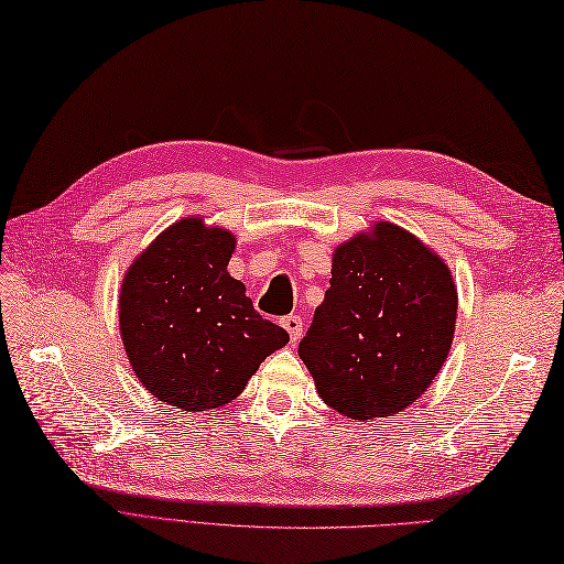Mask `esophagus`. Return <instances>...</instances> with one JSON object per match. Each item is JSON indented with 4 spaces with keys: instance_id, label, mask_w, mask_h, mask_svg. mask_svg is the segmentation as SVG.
<instances>
[{
    "instance_id": "esophagus-1",
    "label": "esophagus",
    "mask_w": 564,
    "mask_h": 564,
    "mask_svg": "<svg viewBox=\"0 0 564 564\" xmlns=\"http://www.w3.org/2000/svg\"><path fill=\"white\" fill-rule=\"evenodd\" d=\"M280 323H282V327L286 329V333H290L292 341H299L301 335H304V321H301L299 315H284Z\"/></svg>"
}]
</instances>
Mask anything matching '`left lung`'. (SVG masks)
Listing matches in <instances>:
<instances>
[{"instance_id":"left-lung-1","label":"left lung","mask_w":564,"mask_h":564,"mask_svg":"<svg viewBox=\"0 0 564 564\" xmlns=\"http://www.w3.org/2000/svg\"><path fill=\"white\" fill-rule=\"evenodd\" d=\"M457 286L429 243L392 223L341 241L299 356L321 400L356 421L414 404L447 359Z\"/></svg>"}]
</instances>
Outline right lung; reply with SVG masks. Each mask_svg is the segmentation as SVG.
<instances>
[{
  "label": "right lung",
  "instance_id": "1",
  "mask_svg": "<svg viewBox=\"0 0 564 564\" xmlns=\"http://www.w3.org/2000/svg\"><path fill=\"white\" fill-rule=\"evenodd\" d=\"M237 239L198 215L176 219L133 258L119 292V333L143 388L182 411H210L290 335L265 321L227 272Z\"/></svg>",
  "mask_w": 564,
  "mask_h": 564
}]
</instances>
